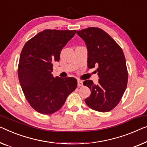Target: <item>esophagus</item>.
<instances>
[{
  "mask_svg": "<svg viewBox=\"0 0 147 147\" xmlns=\"http://www.w3.org/2000/svg\"><path fill=\"white\" fill-rule=\"evenodd\" d=\"M78 86H83L82 80H78Z\"/></svg>",
  "mask_w": 147,
  "mask_h": 147,
  "instance_id": "obj_1",
  "label": "esophagus"
}]
</instances>
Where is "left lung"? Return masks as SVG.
I'll return each instance as SVG.
<instances>
[{"mask_svg": "<svg viewBox=\"0 0 147 147\" xmlns=\"http://www.w3.org/2000/svg\"><path fill=\"white\" fill-rule=\"evenodd\" d=\"M76 34L86 45L88 67L92 69L97 66L100 78L97 84L91 80L84 81L83 84L91 91L85 103L94 110L111 111L119 104L127 85L128 72L123 50L100 28H88Z\"/></svg>", "mask_w": 147, "mask_h": 147, "instance_id": "left-lung-1", "label": "left lung"}]
</instances>
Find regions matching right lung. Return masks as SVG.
Listing matches in <instances>:
<instances>
[{"mask_svg":"<svg viewBox=\"0 0 147 147\" xmlns=\"http://www.w3.org/2000/svg\"><path fill=\"white\" fill-rule=\"evenodd\" d=\"M76 30H45L25 43L20 57L18 75L26 99L41 114H52L62 108L76 88L73 77H53V63Z\"/></svg>","mask_w":147,"mask_h":147,"instance_id":"right-lung-1","label":"right lung"}]
</instances>
